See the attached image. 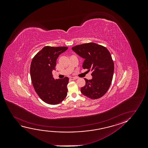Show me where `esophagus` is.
Listing matches in <instances>:
<instances>
[{"mask_svg":"<svg viewBox=\"0 0 148 148\" xmlns=\"http://www.w3.org/2000/svg\"><path fill=\"white\" fill-rule=\"evenodd\" d=\"M70 80H76V79H77V77H71L70 78Z\"/></svg>","mask_w":148,"mask_h":148,"instance_id":"obj_1","label":"esophagus"}]
</instances>
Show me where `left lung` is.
<instances>
[{"instance_id":"1","label":"left lung","mask_w":148,"mask_h":148,"mask_svg":"<svg viewBox=\"0 0 148 148\" xmlns=\"http://www.w3.org/2000/svg\"><path fill=\"white\" fill-rule=\"evenodd\" d=\"M72 49L84 59L82 67L92 71V78H85V85L81 87V93L91 99L103 97L111 84L114 65L109 51L105 47L93 42L73 47Z\"/></svg>"}]
</instances>
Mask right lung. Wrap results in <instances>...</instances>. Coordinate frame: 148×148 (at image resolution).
<instances>
[{
	"label": "right lung",
	"mask_w": 148,
	"mask_h": 148,
	"mask_svg": "<svg viewBox=\"0 0 148 148\" xmlns=\"http://www.w3.org/2000/svg\"><path fill=\"white\" fill-rule=\"evenodd\" d=\"M67 49L66 47H44L31 63V78L35 91L46 103L56 105L67 96L69 78L55 80L52 71L55 70L59 55Z\"/></svg>",
	"instance_id": "add662e5"
}]
</instances>
